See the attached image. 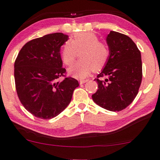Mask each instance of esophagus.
<instances>
[{"label": "esophagus", "instance_id": "obj_1", "mask_svg": "<svg viewBox=\"0 0 160 160\" xmlns=\"http://www.w3.org/2000/svg\"><path fill=\"white\" fill-rule=\"evenodd\" d=\"M87 81H88V80H80V84H83V83H87Z\"/></svg>", "mask_w": 160, "mask_h": 160}]
</instances>
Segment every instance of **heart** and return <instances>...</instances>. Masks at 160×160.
<instances>
[{"instance_id": "b5f03b06", "label": "heart", "mask_w": 160, "mask_h": 160, "mask_svg": "<svg viewBox=\"0 0 160 160\" xmlns=\"http://www.w3.org/2000/svg\"><path fill=\"white\" fill-rule=\"evenodd\" d=\"M81 61L73 64L68 70L71 76L85 78L93 71H101L108 62L110 50L106 43L99 41L93 32H80L66 42L61 51V60L64 65L71 66L80 52Z\"/></svg>"}]
</instances>
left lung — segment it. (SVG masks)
<instances>
[{"label":"left lung","instance_id":"obj_1","mask_svg":"<svg viewBox=\"0 0 160 160\" xmlns=\"http://www.w3.org/2000/svg\"><path fill=\"white\" fill-rule=\"evenodd\" d=\"M110 56L104 69L95 79L98 89L95 102L112 112L127 108L138 93L142 81L141 54L129 36L111 31L106 38ZM102 77L108 78L102 80Z\"/></svg>","mask_w":160,"mask_h":160}]
</instances>
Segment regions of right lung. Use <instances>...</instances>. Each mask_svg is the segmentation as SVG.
<instances>
[{"instance_id": "right-lung-1", "label": "right lung", "mask_w": 160, "mask_h": 160, "mask_svg": "<svg viewBox=\"0 0 160 160\" xmlns=\"http://www.w3.org/2000/svg\"><path fill=\"white\" fill-rule=\"evenodd\" d=\"M68 36L61 32L45 35L23 45L14 63V79L20 102L35 117L51 119L71 102L79 86L66 77L60 48ZM64 77L62 81L59 78Z\"/></svg>"}]
</instances>
